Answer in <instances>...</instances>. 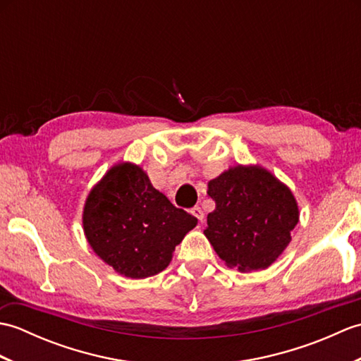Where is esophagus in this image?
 I'll return each instance as SVG.
<instances>
[{
	"instance_id": "obj_1",
	"label": "esophagus",
	"mask_w": 361,
	"mask_h": 361,
	"mask_svg": "<svg viewBox=\"0 0 361 361\" xmlns=\"http://www.w3.org/2000/svg\"><path fill=\"white\" fill-rule=\"evenodd\" d=\"M190 214H192L194 217H197V219H198V221H203V219H204V214H203V211H202L200 206H194V208L190 209Z\"/></svg>"
}]
</instances>
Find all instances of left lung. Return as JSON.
Returning a JSON list of instances; mask_svg holds the SVG:
<instances>
[{
  "label": "left lung",
  "mask_w": 361,
  "mask_h": 361,
  "mask_svg": "<svg viewBox=\"0 0 361 361\" xmlns=\"http://www.w3.org/2000/svg\"><path fill=\"white\" fill-rule=\"evenodd\" d=\"M216 209L204 235L229 268L264 270L291 240L298 202L287 185L259 164H237L208 183Z\"/></svg>",
  "instance_id": "1"
}]
</instances>
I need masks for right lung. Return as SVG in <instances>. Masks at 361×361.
I'll use <instances>...</instances> for the list:
<instances>
[{"label": "right lung", "mask_w": 361, "mask_h": 361, "mask_svg": "<svg viewBox=\"0 0 361 361\" xmlns=\"http://www.w3.org/2000/svg\"><path fill=\"white\" fill-rule=\"evenodd\" d=\"M82 225L105 264L126 278L144 279L167 268L197 219L153 188L142 167L122 161L90 190Z\"/></svg>", "instance_id": "obj_1"}]
</instances>
